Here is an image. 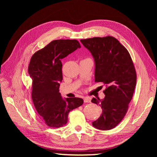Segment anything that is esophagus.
Here are the masks:
<instances>
[{
    "label": "esophagus",
    "instance_id": "34e87169",
    "mask_svg": "<svg viewBox=\"0 0 157 157\" xmlns=\"http://www.w3.org/2000/svg\"><path fill=\"white\" fill-rule=\"evenodd\" d=\"M90 101H91V99H90V98L86 97V98H84V103H90Z\"/></svg>",
    "mask_w": 157,
    "mask_h": 157
}]
</instances>
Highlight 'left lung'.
I'll return each mask as SVG.
<instances>
[{
    "mask_svg": "<svg viewBox=\"0 0 157 157\" xmlns=\"http://www.w3.org/2000/svg\"><path fill=\"white\" fill-rule=\"evenodd\" d=\"M91 52L96 64L95 82L105 84V98H93L101 106L102 115L92 125L99 130L116 127L128 111L136 85V71L130 54L115 37H94L80 40Z\"/></svg>",
    "mask_w": 157,
    "mask_h": 157,
    "instance_id": "obj_1",
    "label": "left lung"
}]
</instances>
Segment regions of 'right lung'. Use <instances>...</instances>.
Here are the masks:
<instances>
[{
	"instance_id": "add662e5",
	"label": "right lung",
	"mask_w": 157,
	"mask_h": 157,
	"mask_svg": "<svg viewBox=\"0 0 157 157\" xmlns=\"http://www.w3.org/2000/svg\"><path fill=\"white\" fill-rule=\"evenodd\" d=\"M80 48L77 40H52L31 57L28 73L32 79V99L38 113L45 124L58 128L67 124L69 113L81 106L83 99L78 98L64 100L59 92L63 79L61 59Z\"/></svg>"
}]
</instances>
